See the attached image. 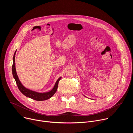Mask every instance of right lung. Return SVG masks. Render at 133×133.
<instances>
[{
	"mask_svg": "<svg viewBox=\"0 0 133 133\" xmlns=\"http://www.w3.org/2000/svg\"><path fill=\"white\" fill-rule=\"evenodd\" d=\"M15 55H16V52L14 54V57H13V64L12 66V75H13V77L15 79V81L16 82L17 85L19 89V90L25 96H26L27 97H29L32 99L36 100V101H45L46 99H48L51 97L56 92L57 89L58 88V83L62 77H59L57 81H56L54 87L52 88L51 90L50 91H47V92H37L36 91H34L32 90H31L30 89L27 88L25 87L21 82L20 80L19 79V78L18 77V75L16 72V67H15Z\"/></svg>",
	"mask_w": 133,
	"mask_h": 133,
	"instance_id": "right-lung-1",
	"label": "right lung"
}]
</instances>
